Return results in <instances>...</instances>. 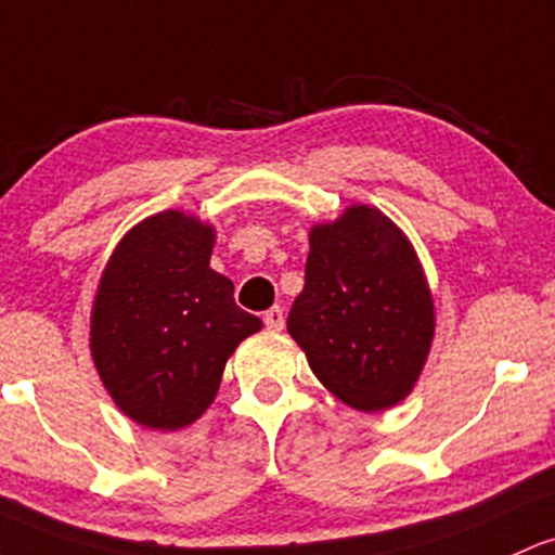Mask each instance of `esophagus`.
Here are the masks:
<instances>
[{"instance_id":"esophagus-1","label":"esophagus","mask_w":555,"mask_h":555,"mask_svg":"<svg viewBox=\"0 0 555 555\" xmlns=\"http://www.w3.org/2000/svg\"><path fill=\"white\" fill-rule=\"evenodd\" d=\"M263 321H266V326L271 328V332H282V328H284V310L279 308V306L271 308V310H266Z\"/></svg>"}]
</instances>
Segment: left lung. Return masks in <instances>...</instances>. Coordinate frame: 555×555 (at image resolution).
Returning <instances> with one entry per match:
<instances>
[{
  "instance_id": "1",
  "label": "left lung",
  "mask_w": 555,
  "mask_h": 555,
  "mask_svg": "<svg viewBox=\"0 0 555 555\" xmlns=\"http://www.w3.org/2000/svg\"><path fill=\"white\" fill-rule=\"evenodd\" d=\"M289 334L328 392L358 411L400 403L422 374L435 306L411 242L369 205L310 231Z\"/></svg>"
}]
</instances>
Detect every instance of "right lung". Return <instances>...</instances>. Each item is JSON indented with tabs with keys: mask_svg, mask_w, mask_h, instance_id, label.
Here are the masks:
<instances>
[{
	"mask_svg": "<svg viewBox=\"0 0 555 555\" xmlns=\"http://www.w3.org/2000/svg\"><path fill=\"white\" fill-rule=\"evenodd\" d=\"M212 229L157 212L115 247L91 310V356L126 416L181 429L205 413L236 345L260 319L210 268Z\"/></svg>",
	"mask_w": 555,
	"mask_h": 555,
	"instance_id": "obj_1",
	"label": "right lung"
}]
</instances>
